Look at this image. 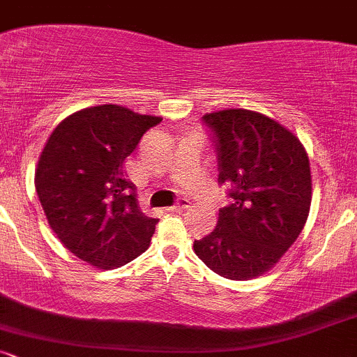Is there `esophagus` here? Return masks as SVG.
<instances>
[{"label":"esophagus","mask_w":357,"mask_h":357,"mask_svg":"<svg viewBox=\"0 0 357 357\" xmlns=\"http://www.w3.org/2000/svg\"><path fill=\"white\" fill-rule=\"evenodd\" d=\"M186 208H190V199L181 198V199H178V203L173 204V206L169 208V211H183V210H186Z\"/></svg>","instance_id":"1"}]
</instances>
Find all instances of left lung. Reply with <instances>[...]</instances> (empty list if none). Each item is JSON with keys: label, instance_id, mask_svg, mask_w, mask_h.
Instances as JSON below:
<instances>
[{"label": "left lung", "instance_id": "left-lung-1", "mask_svg": "<svg viewBox=\"0 0 357 357\" xmlns=\"http://www.w3.org/2000/svg\"><path fill=\"white\" fill-rule=\"evenodd\" d=\"M203 121L218 153V181L231 184L233 202L192 248L218 275L248 280L268 272L304 228L312 202L309 155L296 134L260 112L227 109Z\"/></svg>", "mask_w": 357, "mask_h": 357}]
</instances>
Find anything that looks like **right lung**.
Listing matches in <instances>:
<instances>
[{"label":"right lung","mask_w":357,"mask_h":357,"mask_svg":"<svg viewBox=\"0 0 357 357\" xmlns=\"http://www.w3.org/2000/svg\"><path fill=\"white\" fill-rule=\"evenodd\" d=\"M161 117L97 105L55 127L35 173L48 225L65 248L97 268H117L146 252L159 220L141 211L124 162Z\"/></svg>","instance_id":"add662e5"}]
</instances>
